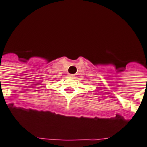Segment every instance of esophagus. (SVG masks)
<instances>
[{
    "label": "esophagus",
    "mask_w": 147,
    "mask_h": 147,
    "mask_svg": "<svg viewBox=\"0 0 147 147\" xmlns=\"http://www.w3.org/2000/svg\"><path fill=\"white\" fill-rule=\"evenodd\" d=\"M69 78H74V77H75V76H74V75H71V74H69Z\"/></svg>",
    "instance_id": "esophagus-1"
}]
</instances>
